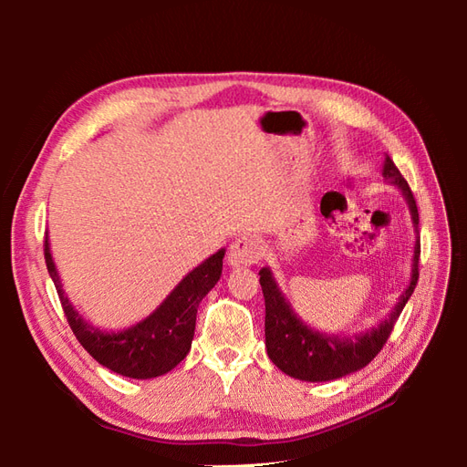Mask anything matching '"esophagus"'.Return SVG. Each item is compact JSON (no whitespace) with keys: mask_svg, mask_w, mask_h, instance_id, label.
<instances>
[{"mask_svg":"<svg viewBox=\"0 0 467 467\" xmlns=\"http://www.w3.org/2000/svg\"><path fill=\"white\" fill-rule=\"evenodd\" d=\"M259 256H261L259 239H254L251 234H243L236 241H233L231 249H228V265L246 266L259 261Z\"/></svg>","mask_w":467,"mask_h":467,"instance_id":"esophagus-1","label":"esophagus"}]
</instances>
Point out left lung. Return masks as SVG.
<instances>
[{
	"mask_svg": "<svg viewBox=\"0 0 467 467\" xmlns=\"http://www.w3.org/2000/svg\"><path fill=\"white\" fill-rule=\"evenodd\" d=\"M383 176L391 184H398L405 198H408L413 224H420V213L418 204L408 181L401 176L400 168L393 164L389 156L385 158ZM420 253L421 246L420 241L415 243V254H413V271H411V283L398 306L391 311L389 319L379 323L377 329L365 333L355 339H343V337H327L317 331H311L309 327L303 325L296 319L291 311L289 303L283 299L281 291L271 276L269 269H261V286L265 296V339H266V353H269L271 361L279 367L286 375L295 377V379L303 381H331L339 379V377L349 375L357 369H361L367 363H371L377 353L383 349V345L389 339L395 323H398L400 315L403 311L405 303L418 285L420 279Z\"/></svg>",
	"mask_w": 467,
	"mask_h": 467,
	"instance_id": "left-lung-1",
	"label": "left lung"
}]
</instances>
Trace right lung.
I'll list each match as a JSON object with an SVG mask.
<instances>
[{
    "mask_svg": "<svg viewBox=\"0 0 467 467\" xmlns=\"http://www.w3.org/2000/svg\"><path fill=\"white\" fill-rule=\"evenodd\" d=\"M223 256L224 251H218L192 273H188L171 296L144 321L120 333H106L88 325L66 299L52 254H49L47 239L44 241L47 273L56 285L59 303L76 339L98 363L132 379H150V377L164 375L174 369L191 351L198 303L221 279Z\"/></svg>",
    "mask_w": 467,
    "mask_h": 467,
    "instance_id": "1",
    "label": "right lung"
}]
</instances>
